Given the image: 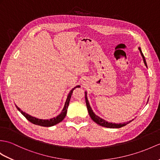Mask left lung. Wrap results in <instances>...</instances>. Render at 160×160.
Listing matches in <instances>:
<instances>
[{
    "label": "left lung",
    "mask_w": 160,
    "mask_h": 160,
    "mask_svg": "<svg viewBox=\"0 0 160 160\" xmlns=\"http://www.w3.org/2000/svg\"><path fill=\"white\" fill-rule=\"evenodd\" d=\"M138 50L140 51L141 56H142V60L144 61V65H145V66L147 68V62H146L145 58H144V55H143V54L142 52V50H141L140 47L138 48ZM85 100H86V104H87L88 112L89 115H90L91 119L93 121L95 122H96V123H97V124L102 126V127L108 128H120L123 127V126H125V125H126L127 124L129 123V122H130L131 121H132L133 120V119H132V120H130V121H127V122H119V123H115V122H108L107 121L103 119V118H100L99 116H98V115H96L93 112V111H92L91 107L90 106V103H89V102H88V98H87V91H85Z\"/></svg>",
    "instance_id": "1"
}]
</instances>
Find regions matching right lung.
I'll return each instance as SVG.
<instances>
[{"instance_id": "1", "label": "right lung", "mask_w": 160, "mask_h": 160, "mask_svg": "<svg viewBox=\"0 0 160 160\" xmlns=\"http://www.w3.org/2000/svg\"><path fill=\"white\" fill-rule=\"evenodd\" d=\"M79 87H80V85H77L76 87L73 88L72 90L69 91V92L68 95V98H67L66 102L65 103L64 107H63L61 112L59 114L58 116H57L56 117H53L52 118H50V119H42V118H38L37 117H32V116H31V115H30L27 113L23 112V111H22L19 107L17 106V105H16V104H15V105H16L17 109L20 111V112L22 113V114L23 115V116L26 118H27L28 121H29L30 122H32V123L37 125L43 126V127H52V126H54L55 125L58 124V122H61L63 119H64V118L65 117L66 114H67V111H68L69 101H70V99H71L72 95L73 93V91L76 88H79Z\"/></svg>"}]
</instances>
